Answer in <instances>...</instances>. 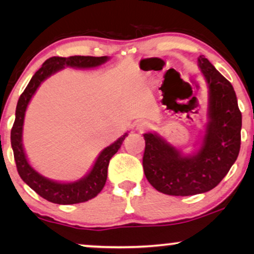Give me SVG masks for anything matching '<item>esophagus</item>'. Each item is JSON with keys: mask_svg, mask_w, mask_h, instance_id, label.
<instances>
[{"mask_svg": "<svg viewBox=\"0 0 254 254\" xmlns=\"http://www.w3.org/2000/svg\"><path fill=\"white\" fill-rule=\"evenodd\" d=\"M143 127H145V125H142V128H143Z\"/></svg>", "mask_w": 254, "mask_h": 254, "instance_id": "esophagus-1", "label": "esophagus"}]
</instances>
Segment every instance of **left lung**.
<instances>
[{"label":"left lung","instance_id":"8db88e82","mask_svg":"<svg viewBox=\"0 0 254 254\" xmlns=\"http://www.w3.org/2000/svg\"><path fill=\"white\" fill-rule=\"evenodd\" d=\"M197 62L209 88V121L199 151L183 156L157 134L143 135L144 175L151 186L168 195H195L213 190L227 176L241 149L242 113L235 90L203 55Z\"/></svg>","mask_w":254,"mask_h":254}]
</instances>
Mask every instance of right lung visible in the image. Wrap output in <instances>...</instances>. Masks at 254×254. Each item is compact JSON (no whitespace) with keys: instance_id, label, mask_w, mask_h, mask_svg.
<instances>
[{"instance_id":"1","label":"right lung","mask_w":254,"mask_h":254,"mask_svg":"<svg viewBox=\"0 0 254 254\" xmlns=\"http://www.w3.org/2000/svg\"><path fill=\"white\" fill-rule=\"evenodd\" d=\"M106 61L107 57H81V55L69 58L52 57L47 59L39 70L36 71V74L31 78L30 83L20 95L18 103H17L16 119L11 128V147L17 171L24 183H26L34 192L50 202L58 204H74L85 202V201L98 195L100 190L105 186L110 159L119 150L128 134L126 133L123 135L113 144L104 149L97 158L91 171L83 179L74 183L53 182V180L39 175L26 159L22 144L23 124L26 107L41 82L45 81L48 76L64 68V65H70L75 68H93L98 67Z\"/></svg>"}]
</instances>
